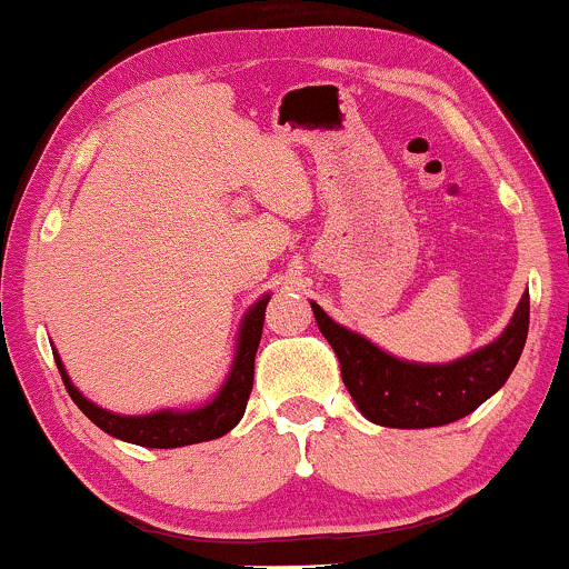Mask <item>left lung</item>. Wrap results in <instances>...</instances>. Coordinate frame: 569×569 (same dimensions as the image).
I'll return each instance as SVG.
<instances>
[{"label": "left lung", "instance_id": "left-lung-1", "mask_svg": "<svg viewBox=\"0 0 569 569\" xmlns=\"http://www.w3.org/2000/svg\"><path fill=\"white\" fill-rule=\"evenodd\" d=\"M312 312L359 412L383 428H436L476 412L507 383L528 338L530 297L522 293L512 322L493 343L449 365L401 362L338 326L318 305Z\"/></svg>", "mask_w": 569, "mask_h": 569}]
</instances>
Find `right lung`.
Masks as SVG:
<instances>
[{
  "mask_svg": "<svg viewBox=\"0 0 569 569\" xmlns=\"http://www.w3.org/2000/svg\"><path fill=\"white\" fill-rule=\"evenodd\" d=\"M268 301L270 297H262L254 307L249 309L247 318H243L239 349H236L233 368L228 372L226 386L220 388V393L210 401V405L193 409V412H170V409H164V412L143 415V417L112 415L102 407L91 405V401L86 399L73 383H70L60 357L54 355L57 370H60L62 383L68 388L70 399L76 401L78 409L89 417L93 426L102 428L104 433L120 438V441L149 446V449H176V446L210 441V438L226 436L228 430L239 426L243 409H247L251 383H254V357H257V349H260Z\"/></svg>",
  "mask_w": 569,
  "mask_h": 569,
  "instance_id": "1",
  "label": "right lung"
}]
</instances>
